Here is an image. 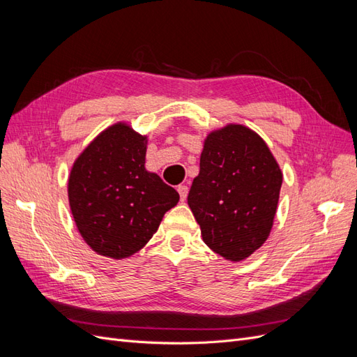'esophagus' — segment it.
Segmentation results:
<instances>
[{"mask_svg":"<svg viewBox=\"0 0 357 357\" xmlns=\"http://www.w3.org/2000/svg\"><path fill=\"white\" fill-rule=\"evenodd\" d=\"M177 190H178V193H180V199L181 201H185L186 199V197H188V186H185V185H180L178 188H177Z\"/></svg>","mask_w":357,"mask_h":357,"instance_id":"34e87169","label":"esophagus"}]
</instances>
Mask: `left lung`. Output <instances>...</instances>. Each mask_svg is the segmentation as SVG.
Wrapping results in <instances>:
<instances>
[{"instance_id":"left-lung-1","label":"left lung","mask_w":357,"mask_h":357,"mask_svg":"<svg viewBox=\"0 0 357 357\" xmlns=\"http://www.w3.org/2000/svg\"><path fill=\"white\" fill-rule=\"evenodd\" d=\"M282 183L271 150L250 128L210 132L188 195L204 243L231 262L255 253L273 229Z\"/></svg>"}]
</instances>
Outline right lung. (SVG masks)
Wrapping results in <instances>:
<instances>
[{"label":"right lung","mask_w":357,"mask_h":357,"mask_svg":"<svg viewBox=\"0 0 357 357\" xmlns=\"http://www.w3.org/2000/svg\"><path fill=\"white\" fill-rule=\"evenodd\" d=\"M147 135L117 122L96 135L74 160L68 201L77 231L95 253L132 256L158 231L180 197L146 169Z\"/></svg>","instance_id":"1"}]
</instances>
